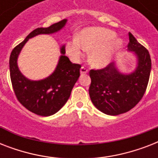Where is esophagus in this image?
<instances>
[{
	"label": "esophagus",
	"instance_id": "1",
	"mask_svg": "<svg viewBox=\"0 0 158 158\" xmlns=\"http://www.w3.org/2000/svg\"><path fill=\"white\" fill-rule=\"evenodd\" d=\"M89 72V70H88V69H86L85 67H81V69H80V74H87Z\"/></svg>",
	"mask_w": 158,
	"mask_h": 158
}]
</instances>
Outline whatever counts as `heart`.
Segmentation results:
<instances>
[{"mask_svg": "<svg viewBox=\"0 0 158 158\" xmlns=\"http://www.w3.org/2000/svg\"><path fill=\"white\" fill-rule=\"evenodd\" d=\"M110 29L100 27L84 28L78 38L68 41L65 46L66 52L72 59L78 61L84 51L91 52L89 62L94 67L104 68L112 61L123 45L120 38Z\"/></svg>", "mask_w": 158, "mask_h": 158, "instance_id": "heart-1", "label": "heart"}]
</instances>
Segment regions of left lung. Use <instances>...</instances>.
Segmentation results:
<instances>
[{
    "instance_id": "obj_1",
    "label": "left lung",
    "mask_w": 158,
    "mask_h": 158,
    "mask_svg": "<svg viewBox=\"0 0 158 158\" xmlns=\"http://www.w3.org/2000/svg\"><path fill=\"white\" fill-rule=\"evenodd\" d=\"M128 52L137 59L135 69L131 73L120 72L115 63L102 69H91L89 96L100 111L109 115L127 112L135 107L143 96L151 72V58L148 51L129 33Z\"/></svg>"
}]
</instances>
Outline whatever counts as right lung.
Listing matches in <instances>:
<instances>
[{"label":"right lung","mask_w":158,"mask_h":158,"mask_svg":"<svg viewBox=\"0 0 158 158\" xmlns=\"http://www.w3.org/2000/svg\"><path fill=\"white\" fill-rule=\"evenodd\" d=\"M67 19H63L48 28H38L31 32L24 40L14 48L10 56V79L16 98L22 105L34 114L42 116L54 115L66 103L73 87L79 79L81 65L73 64L64 56V45L60 48L61 56L52 74L40 80L26 78L18 67L19 55L29 38L40 34H52L64 28Z\"/></svg>","instance_id":"right-lung-1"}]
</instances>
